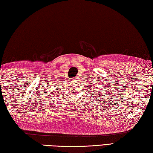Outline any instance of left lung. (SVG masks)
Masks as SVG:
<instances>
[{
    "mask_svg": "<svg viewBox=\"0 0 153 153\" xmlns=\"http://www.w3.org/2000/svg\"><path fill=\"white\" fill-rule=\"evenodd\" d=\"M94 87H95V88H97V86H94ZM92 91H90L91 92V94H92V93H94V88H93V90H92ZM90 91H88V92H90ZM97 93H98V92H97ZM100 94H101V93H100Z\"/></svg>",
    "mask_w": 153,
    "mask_h": 153,
    "instance_id": "1",
    "label": "left lung"
}]
</instances>
